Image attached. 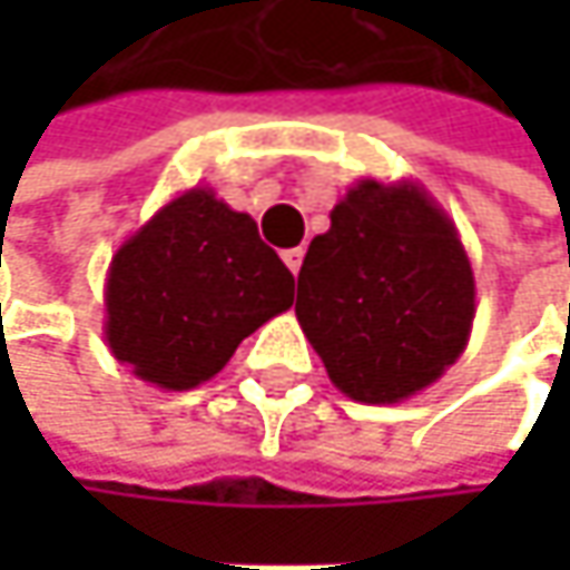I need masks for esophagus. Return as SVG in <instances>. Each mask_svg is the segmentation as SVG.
Segmentation results:
<instances>
[{"mask_svg":"<svg viewBox=\"0 0 570 570\" xmlns=\"http://www.w3.org/2000/svg\"><path fill=\"white\" fill-rule=\"evenodd\" d=\"M281 257H284L286 271H289V274L296 277V274H299V264H303V250H299V247H289V250H284Z\"/></svg>","mask_w":570,"mask_h":570,"instance_id":"34e87169","label":"esophagus"}]
</instances>
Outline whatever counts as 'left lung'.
<instances>
[{
    "mask_svg": "<svg viewBox=\"0 0 570 570\" xmlns=\"http://www.w3.org/2000/svg\"><path fill=\"white\" fill-rule=\"evenodd\" d=\"M296 320L343 396L390 405L465 353L475 274L452 217L419 180H356L309 240Z\"/></svg>",
    "mask_w": 570,
    "mask_h": 570,
    "instance_id": "obj_1",
    "label": "left lung"
}]
</instances>
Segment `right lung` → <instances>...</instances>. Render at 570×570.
I'll return each mask as SVG.
<instances>
[{
	"mask_svg": "<svg viewBox=\"0 0 570 570\" xmlns=\"http://www.w3.org/2000/svg\"><path fill=\"white\" fill-rule=\"evenodd\" d=\"M293 306V274L250 214L210 187L171 197L111 257L105 343L158 390L214 380L244 336Z\"/></svg>",
	"mask_w": 570,
	"mask_h": 570,
	"instance_id": "right-lung-1",
	"label": "right lung"
}]
</instances>
